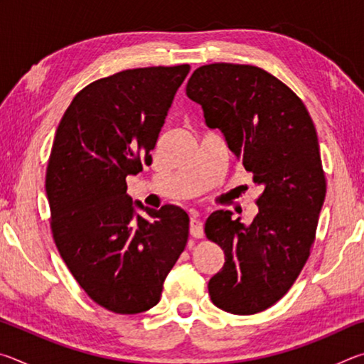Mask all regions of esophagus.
I'll list each match as a JSON object with an SVG mask.
<instances>
[{"label":"esophagus","mask_w":364,"mask_h":364,"mask_svg":"<svg viewBox=\"0 0 364 364\" xmlns=\"http://www.w3.org/2000/svg\"><path fill=\"white\" fill-rule=\"evenodd\" d=\"M189 231H191V236L196 239L204 237V225H202V221L199 220V215L197 213H193V217H191Z\"/></svg>","instance_id":"34e87169"}]
</instances>
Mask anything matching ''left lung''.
I'll use <instances>...</instances> for the list:
<instances>
[{"label": "left lung", "mask_w": 364, "mask_h": 364, "mask_svg": "<svg viewBox=\"0 0 364 364\" xmlns=\"http://www.w3.org/2000/svg\"><path fill=\"white\" fill-rule=\"evenodd\" d=\"M186 95L263 188L250 226L228 210L205 221L207 239L225 252L223 268L208 281L212 301L232 315H255L284 297L315 242L326 197L315 123L287 85L255 65H202Z\"/></svg>", "instance_id": "1"}]
</instances>
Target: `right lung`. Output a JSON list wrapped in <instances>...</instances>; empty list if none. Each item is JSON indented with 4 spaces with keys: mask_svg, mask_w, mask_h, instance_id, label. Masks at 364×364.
<instances>
[{
    "mask_svg": "<svg viewBox=\"0 0 364 364\" xmlns=\"http://www.w3.org/2000/svg\"><path fill=\"white\" fill-rule=\"evenodd\" d=\"M188 64L128 69L73 97L46 168L51 232L80 287L97 305L136 315L159 304L186 247L189 217L176 205L134 212L127 176L151 165Z\"/></svg>",
    "mask_w": 364,
    "mask_h": 364,
    "instance_id": "right-lung-1",
    "label": "right lung"
}]
</instances>
